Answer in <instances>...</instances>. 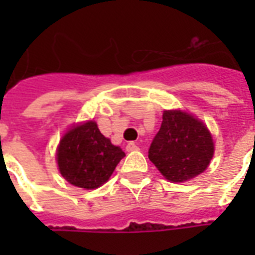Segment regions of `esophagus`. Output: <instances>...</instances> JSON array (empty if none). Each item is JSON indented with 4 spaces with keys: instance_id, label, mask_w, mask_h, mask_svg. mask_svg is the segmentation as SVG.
Here are the masks:
<instances>
[{
    "instance_id": "obj_1",
    "label": "esophagus",
    "mask_w": 255,
    "mask_h": 255,
    "mask_svg": "<svg viewBox=\"0 0 255 255\" xmlns=\"http://www.w3.org/2000/svg\"><path fill=\"white\" fill-rule=\"evenodd\" d=\"M126 149H127V151H135V150H138V146H136L135 142H128Z\"/></svg>"
}]
</instances>
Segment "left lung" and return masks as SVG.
Here are the masks:
<instances>
[{"label":"left lung","mask_w":255,"mask_h":255,"mask_svg":"<svg viewBox=\"0 0 255 255\" xmlns=\"http://www.w3.org/2000/svg\"><path fill=\"white\" fill-rule=\"evenodd\" d=\"M212 135L202 122L180 111H165L149 158L171 182H186L208 168L213 157Z\"/></svg>","instance_id":"8db88e82"}]
</instances>
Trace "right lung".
<instances>
[{
  "label": "right lung",
  "mask_w": 255,
  "mask_h": 255,
  "mask_svg": "<svg viewBox=\"0 0 255 255\" xmlns=\"http://www.w3.org/2000/svg\"><path fill=\"white\" fill-rule=\"evenodd\" d=\"M124 155L119 146L100 132L97 123L89 122L64 135L57 150V162L61 175L71 184L91 190L109 180Z\"/></svg>",
  "instance_id": "obj_1"
}]
</instances>
